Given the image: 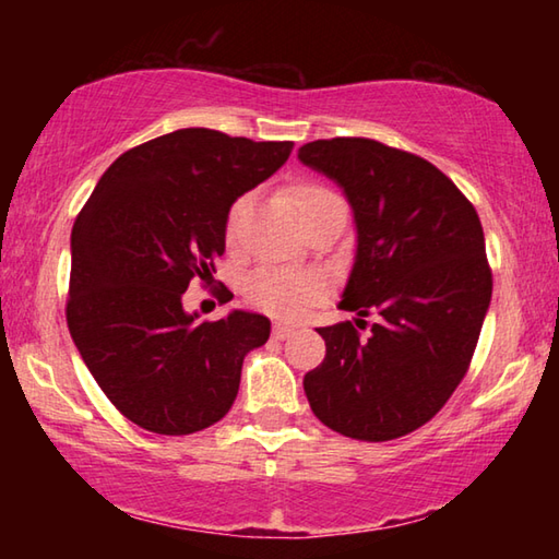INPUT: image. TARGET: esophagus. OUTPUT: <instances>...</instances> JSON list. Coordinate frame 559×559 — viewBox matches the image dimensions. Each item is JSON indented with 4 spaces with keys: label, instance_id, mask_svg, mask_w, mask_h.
Masks as SVG:
<instances>
[{
    "label": "esophagus",
    "instance_id": "1",
    "mask_svg": "<svg viewBox=\"0 0 559 559\" xmlns=\"http://www.w3.org/2000/svg\"><path fill=\"white\" fill-rule=\"evenodd\" d=\"M293 335H296V328L283 325V323L273 325V337H276V340H288V337H293Z\"/></svg>",
    "mask_w": 559,
    "mask_h": 559
}]
</instances>
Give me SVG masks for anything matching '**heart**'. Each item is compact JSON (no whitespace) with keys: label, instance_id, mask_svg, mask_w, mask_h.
<instances>
[{"label":"heart","instance_id":"1","mask_svg":"<svg viewBox=\"0 0 559 559\" xmlns=\"http://www.w3.org/2000/svg\"><path fill=\"white\" fill-rule=\"evenodd\" d=\"M290 200L296 204L300 219L306 222L310 214L323 210L328 204L343 202L333 192V189L318 182H300L293 187ZM251 200L249 197H241L236 200L226 216V239L234 243L239 239L241 224L249 214ZM325 283L316 273H300V271H286V269H261L251 273L243 283V296L251 302L253 308L263 310V313L296 320L308 313L316 302L323 298Z\"/></svg>","mask_w":559,"mask_h":559}]
</instances>
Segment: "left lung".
<instances>
[{
	"label": "left lung",
	"mask_w": 559,
	"mask_h": 559,
	"mask_svg": "<svg viewBox=\"0 0 559 559\" xmlns=\"http://www.w3.org/2000/svg\"><path fill=\"white\" fill-rule=\"evenodd\" d=\"M298 159L343 187L357 229L340 300L357 318L318 328L325 359L302 390L343 437L400 439L437 416L468 372L493 293L484 226L439 167L377 140H316ZM367 314L378 323L362 338Z\"/></svg>",
	"instance_id": "left-lung-1"
}]
</instances>
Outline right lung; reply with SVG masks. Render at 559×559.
Segmentation results:
<instances>
[{"label":"right lung","instance_id":"add662e5","mask_svg":"<svg viewBox=\"0 0 559 559\" xmlns=\"http://www.w3.org/2000/svg\"><path fill=\"white\" fill-rule=\"evenodd\" d=\"M290 150L210 128L167 132L122 153L75 219L66 323L93 380L138 427L185 437L231 409L243 357L266 343L271 320L231 310L194 323L182 293L212 276L231 204Z\"/></svg>","mask_w":559,"mask_h":559}]
</instances>
